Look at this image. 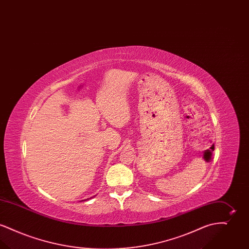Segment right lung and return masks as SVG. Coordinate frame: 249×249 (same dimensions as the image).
Wrapping results in <instances>:
<instances>
[{
  "instance_id": "add662e5",
  "label": "right lung",
  "mask_w": 249,
  "mask_h": 249,
  "mask_svg": "<svg viewBox=\"0 0 249 249\" xmlns=\"http://www.w3.org/2000/svg\"><path fill=\"white\" fill-rule=\"evenodd\" d=\"M84 201H86V200H84Z\"/></svg>"
}]
</instances>
